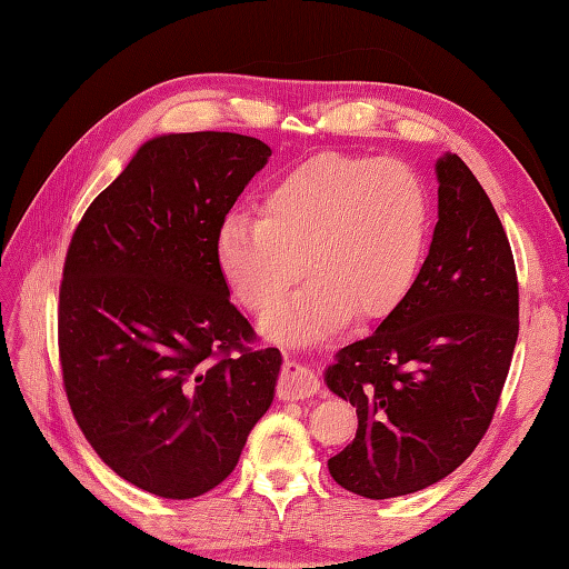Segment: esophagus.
Returning <instances> with one entry per match:
<instances>
[{
  "label": "esophagus",
  "instance_id": "esophagus-1",
  "mask_svg": "<svg viewBox=\"0 0 569 569\" xmlns=\"http://www.w3.org/2000/svg\"><path fill=\"white\" fill-rule=\"evenodd\" d=\"M318 377L311 370H306L303 366L295 363V360H287L278 385V396L282 401L311 399L313 393H318Z\"/></svg>",
  "mask_w": 569,
  "mask_h": 569
}]
</instances>
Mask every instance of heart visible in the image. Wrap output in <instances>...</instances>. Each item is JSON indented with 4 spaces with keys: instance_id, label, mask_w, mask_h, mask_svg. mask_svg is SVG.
I'll return each instance as SVG.
<instances>
[{
    "instance_id": "1",
    "label": "heart",
    "mask_w": 569,
    "mask_h": 569,
    "mask_svg": "<svg viewBox=\"0 0 569 569\" xmlns=\"http://www.w3.org/2000/svg\"><path fill=\"white\" fill-rule=\"evenodd\" d=\"M432 228L422 178L396 159L320 153L261 201V220L228 216L216 234L222 278L268 339L313 343L356 316H389L416 284Z\"/></svg>"
}]
</instances>
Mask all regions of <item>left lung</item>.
I'll return each mask as SVG.
<instances>
[{
    "instance_id": "left-lung-1",
    "label": "left lung",
    "mask_w": 569,
    "mask_h": 569,
    "mask_svg": "<svg viewBox=\"0 0 569 569\" xmlns=\"http://www.w3.org/2000/svg\"><path fill=\"white\" fill-rule=\"evenodd\" d=\"M439 220L408 297L325 370L356 408V439L327 460L339 487L393 498L437 485L491 425L520 330L518 274L485 189L437 161Z\"/></svg>"
}]
</instances>
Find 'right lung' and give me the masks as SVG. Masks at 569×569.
Listing matches in <instances>:
<instances>
[{
  "label": "right lung",
  "mask_w": 569,
  "mask_h": 569,
  "mask_svg": "<svg viewBox=\"0 0 569 569\" xmlns=\"http://www.w3.org/2000/svg\"><path fill=\"white\" fill-rule=\"evenodd\" d=\"M237 132L144 142L66 253L59 353L73 416L109 468L161 498L216 489L274 399L282 353L249 349L216 234L270 159Z\"/></svg>",
  "instance_id": "right-lung-1"
}]
</instances>
